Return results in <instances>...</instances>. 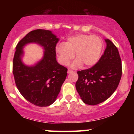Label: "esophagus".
<instances>
[{
  "label": "esophagus",
  "mask_w": 134,
  "mask_h": 134,
  "mask_svg": "<svg viewBox=\"0 0 134 134\" xmlns=\"http://www.w3.org/2000/svg\"><path fill=\"white\" fill-rule=\"evenodd\" d=\"M72 72H73L72 70H70V69H69L68 70H67V73L68 74H70V73H72Z\"/></svg>",
  "instance_id": "esophagus-1"
}]
</instances>
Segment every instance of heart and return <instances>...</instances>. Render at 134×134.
Returning <instances> with one entry per match:
<instances>
[{
    "mask_svg": "<svg viewBox=\"0 0 134 134\" xmlns=\"http://www.w3.org/2000/svg\"><path fill=\"white\" fill-rule=\"evenodd\" d=\"M103 42L97 36L78 34L70 36L64 43H58L55 48L58 62L67 65L74 58L77 59L72 67H79L82 65L86 68L93 67L100 58Z\"/></svg>",
    "mask_w": 134,
    "mask_h": 134,
    "instance_id": "obj_1",
    "label": "heart"
}]
</instances>
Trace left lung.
I'll return each mask as SVG.
<instances>
[{
	"label": "left lung",
	"mask_w": 134,
	"mask_h": 134,
	"mask_svg": "<svg viewBox=\"0 0 134 134\" xmlns=\"http://www.w3.org/2000/svg\"><path fill=\"white\" fill-rule=\"evenodd\" d=\"M107 48L98 62L91 68L77 72V91L84 103L96 105L107 100L117 88L122 66L117 48L105 39Z\"/></svg>",
	"instance_id": "8db88e82"
}]
</instances>
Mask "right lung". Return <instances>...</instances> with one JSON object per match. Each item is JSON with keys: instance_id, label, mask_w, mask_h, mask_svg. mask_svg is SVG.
<instances>
[{"instance_id": "right-lung-1", "label": "right lung", "mask_w": 134, "mask_h": 134, "mask_svg": "<svg viewBox=\"0 0 134 134\" xmlns=\"http://www.w3.org/2000/svg\"><path fill=\"white\" fill-rule=\"evenodd\" d=\"M58 40L51 31L39 29L27 33L16 46L13 65L16 86L27 101L38 107L55 102L67 77V69L56 60L55 48ZM32 42L40 44L45 51L41 60L28 66L22 61L23 48Z\"/></svg>"}]
</instances>
